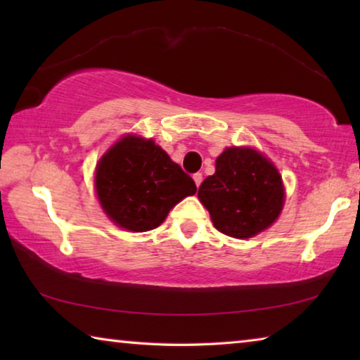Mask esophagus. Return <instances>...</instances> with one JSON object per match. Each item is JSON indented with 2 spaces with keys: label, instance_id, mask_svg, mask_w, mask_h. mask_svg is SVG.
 <instances>
[{
  "label": "esophagus",
  "instance_id": "34e87169",
  "mask_svg": "<svg viewBox=\"0 0 360 360\" xmlns=\"http://www.w3.org/2000/svg\"><path fill=\"white\" fill-rule=\"evenodd\" d=\"M193 181H195V186L200 187V184H202V181H203V174L202 173H195Z\"/></svg>",
  "mask_w": 360,
  "mask_h": 360
}]
</instances>
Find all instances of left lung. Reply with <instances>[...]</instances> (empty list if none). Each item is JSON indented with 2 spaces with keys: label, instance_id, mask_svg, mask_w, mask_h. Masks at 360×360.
I'll return each instance as SVG.
<instances>
[{
  "label": "left lung",
  "instance_id": "8db88e82",
  "mask_svg": "<svg viewBox=\"0 0 360 360\" xmlns=\"http://www.w3.org/2000/svg\"><path fill=\"white\" fill-rule=\"evenodd\" d=\"M214 227L233 238H251L281 214L284 186L278 168L252 148H227L216 173L198 188Z\"/></svg>",
  "mask_w": 360,
  "mask_h": 360
}]
</instances>
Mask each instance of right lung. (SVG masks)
Masks as SVG:
<instances>
[{
	"mask_svg": "<svg viewBox=\"0 0 360 360\" xmlns=\"http://www.w3.org/2000/svg\"><path fill=\"white\" fill-rule=\"evenodd\" d=\"M95 188L106 216L130 231L158 227L174 205L197 192L191 176L154 139L135 135L120 138L100 158Z\"/></svg>",
	"mask_w": 360,
	"mask_h": 360,
	"instance_id": "1",
	"label": "right lung"
}]
</instances>
